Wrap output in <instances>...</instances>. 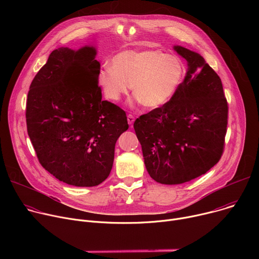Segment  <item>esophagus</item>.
I'll list each match as a JSON object with an SVG mask.
<instances>
[{"label": "esophagus", "mask_w": 259, "mask_h": 259, "mask_svg": "<svg viewBox=\"0 0 259 259\" xmlns=\"http://www.w3.org/2000/svg\"><path fill=\"white\" fill-rule=\"evenodd\" d=\"M127 120H128V124L129 125H132L133 123H134V120H135V117L133 116V115H131V114H129L128 116H127Z\"/></svg>", "instance_id": "obj_1"}]
</instances>
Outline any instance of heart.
Returning a JSON list of instances; mask_svg holds the SVG:
<instances>
[{"mask_svg": "<svg viewBox=\"0 0 259 259\" xmlns=\"http://www.w3.org/2000/svg\"><path fill=\"white\" fill-rule=\"evenodd\" d=\"M184 76V64L176 55L154 49L126 50L113 58L112 66L103 65L98 82L109 100H120L131 86L144 107L157 108L171 100Z\"/></svg>", "mask_w": 259, "mask_h": 259, "instance_id": "b5f03b06", "label": "heart"}]
</instances>
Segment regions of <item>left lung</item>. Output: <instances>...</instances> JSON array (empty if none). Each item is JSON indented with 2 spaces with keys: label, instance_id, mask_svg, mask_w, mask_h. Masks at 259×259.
I'll return each instance as SVG.
<instances>
[{
  "label": "left lung",
  "instance_id": "1",
  "mask_svg": "<svg viewBox=\"0 0 259 259\" xmlns=\"http://www.w3.org/2000/svg\"><path fill=\"white\" fill-rule=\"evenodd\" d=\"M174 49L189 69L166 104L141 115L134 129L150 176L163 184L193 180L218 163L225 151L229 104L223 83L204 58Z\"/></svg>",
  "mask_w": 259,
  "mask_h": 259
}]
</instances>
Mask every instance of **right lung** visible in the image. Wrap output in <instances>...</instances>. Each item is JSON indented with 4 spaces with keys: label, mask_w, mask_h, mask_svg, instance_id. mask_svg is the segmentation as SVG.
<instances>
[{
    "label": "right lung",
    "mask_w": 259,
    "mask_h": 259,
    "mask_svg": "<svg viewBox=\"0 0 259 259\" xmlns=\"http://www.w3.org/2000/svg\"><path fill=\"white\" fill-rule=\"evenodd\" d=\"M96 50L59 48L34 76L26 127L40 164L62 182L95 187L113 168L115 145L129 128L124 110L101 100Z\"/></svg>",
    "instance_id": "right-lung-1"
}]
</instances>
